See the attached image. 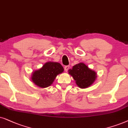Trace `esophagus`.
<instances>
[{
  "label": "esophagus",
  "instance_id": "1",
  "mask_svg": "<svg viewBox=\"0 0 128 128\" xmlns=\"http://www.w3.org/2000/svg\"><path fill=\"white\" fill-rule=\"evenodd\" d=\"M69 68H70V66H65V67H64V70H65L66 72L68 71V70Z\"/></svg>",
  "mask_w": 128,
  "mask_h": 128
}]
</instances>
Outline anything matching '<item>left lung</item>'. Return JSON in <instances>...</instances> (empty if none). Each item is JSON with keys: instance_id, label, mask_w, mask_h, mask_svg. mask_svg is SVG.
<instances>
[{"instance_id": "obj_1", "label": "left lung", "mask_w": 128, "mask_h": 128, "mask_svg": "<svg viewBox=\"0 0 128 128\" xmlns=\"http://www.w3.org/2000/svg\"><path fill=\"white\" fill-rule=\"evenodd\" d=\"M68 72L76 81V85L81 88L89 87L96 78V73L82 62L73 66L72 69L69 70Z\"/></svg>"}]
</instances>
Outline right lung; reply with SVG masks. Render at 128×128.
Here are the masks:
<instances>
[{
  "instance_id": "right-lung-1",
  "label": "right lung",
  "mask_w": 128,
  "mask_h": 128,
  "mask_svg": "<svg viewBox=\"0 0 128 128\" xmlns=\"http://www.w3.org/2000/svg\"><path fill=\"white\" fill-rule=\"evenodd\" d=\"M64 71L62 66L58 62H47L38 70L32 73V80L40 88H46L52 84L56 76Z\"/></svg>"
}]
</instances>
